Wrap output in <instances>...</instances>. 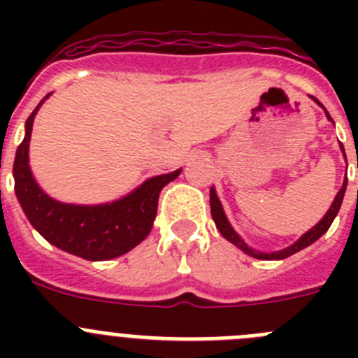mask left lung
Segmentation results:
<instances>
[{"mask_svg":"<svg viewBox=\"0 0 358 358\" xmlns=\"http://www.w3.org/2000/svg\"><path fill=\"white\" fill-rule=\"evenodd\" d=\"M312 100H314V102L317 103V106L322 107V103L319 102L317 98L312 96ZM322 109H324V107H322ZM324 113H327V118L331 122V116L328 115V110H327V109H324ZM341 148H343V152H344L343 143H341ZM344 157H346V156H344ZM346 185H348V177H344L343 188L339 189V194L335 195L334 202H331V206H330V210L327 211V215H324V217H322L321 220H319V222L315 224L314 227H312V229L306 231V233L301 236V238L296 240V242H294L292 245H289V248L281 249V251L262 252V251H256V249L249 248L248 243L243 242L242 236H240L238 233H236V231L233 229V226H231V224H229V220H227L226 213H224L222 204H220V201H218L217 192H215L213 186H211V189H210L211 217H213L215 226H217V229L220 231V235H222L226 240H229V242L233 243V245H236V248H238L240 251L245 252V255L252 256V258H258V260H283V258H289V256H292L294 252H297V251H301V249L308 248L310 243H314L315 240H319L322 235H324V233H327L328 227H330L331 222H334V218L337 217V213H339L341 204H343L344 194H346Z\"/></svg>","mask_w":358,"mask_h":358,"instance_id":"8db88e82","label":"left lung"}]
</instances>
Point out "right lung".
<instances>
[{
    "label": "right lung",
    "mask_w": 358,
    "mask_h": 358,
    "mask_svg": "<svg viewBox=\"0 0 358 358\" xmlns=\"http://www.w3.org/2000/svg\"><path fill=\"white\" fill-rule=\"evenodd\" d=\"M50 94L28 116L24 140L15 152L14 189L17 201L31 226L55 248L84 260H113L147 238L154 226L161 189L181 173V169L150 177L125 197L106 204L82 206L55 201L37 185L28 163L34 118Z\"/></svg>",
    "instance_id": "add662e5"
}]
</instances>
